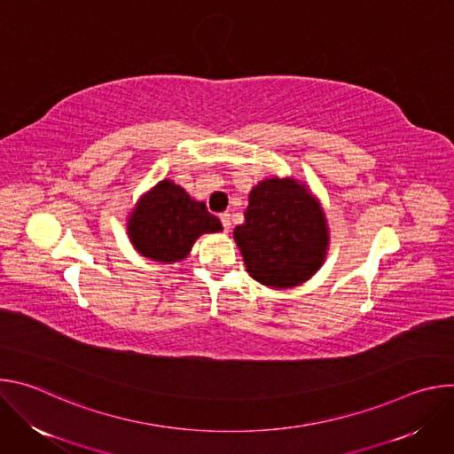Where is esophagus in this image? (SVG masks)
Listing matches in <instances>:
<instances>
[{
  "label": "esophagus",
  "mask_w": 454,
  "mask_h": 454,
  "mask_svg": "<svg viewBox=\"0 0 454 454\" xmlns=\"http://www.w3.org/2000/svg\"><path fill=\"white\" fill-rule=\"evenodd\" d=\"M219 219H221V223H223L224 231H230V228H231V214H230V212H224V214L219 215Z\"/></svg>",
  "instance_id": "1"
}]
</instances>
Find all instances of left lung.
<instances>
[{"label": "left lung", "mask_w": 454, "mask_h": 454, "mask_svg": "<svg viewBox=\"0 0 454 454\" xmlns=\"http://www.w3.org/2000/svg\"><path fill=\"white\" fill-rule=\"evenodd\" d=\"M246 271L256 282L287 289L307 282L327 258L325 214L309 188L293 177L253 186L244 224L233 230Z\"/></svg>", "instance_id": "left-lung-1"}]
</instances>
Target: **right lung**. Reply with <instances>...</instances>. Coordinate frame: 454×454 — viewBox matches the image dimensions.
<instances>
[{
    "mask_svg": "<svg viewBox=\"0 0 454 454\" xmlns=\"http://www.w3.org/2000/svg\"><path fill=\"white\" fill-rule=\"evenodd\" d=\"M221 221L170 179L140 198L127 219V235L138 253L158 262H179L203 233L221 231Z\"/></svg>",
    "mask_w": 454,
    "mask_h": 454,
    "instance_id": "add662e5",
    "label": "right lung"
}]
</instances>
